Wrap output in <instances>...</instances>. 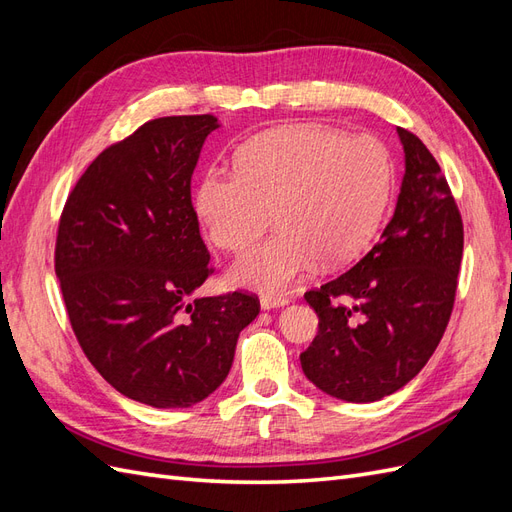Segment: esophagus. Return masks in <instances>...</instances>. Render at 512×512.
I'll list each match as a JSON object with an SVG mask.
<instances>
[{
	"label": "esophagus",
	"mask_w": 512,
	"mask_h": 512,
	"mask_svg": "<svg viewBox=\"0 0 512 512\" xmlns=\"http://www.w3.org/2000/svg\"><path fill=\"white\" fill-rule=\"evenodd\" d=\"M284 305H288V299L282 297V294H262L260 297L262 309H273V307H284Z\"/></svg>",
	"instance_id": "1"
}]
</instances>
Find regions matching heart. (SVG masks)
I'll return each mask as SVG.
<instances>
[{"label":"heart","mask_w":512,"mask_h":512,"mask_svg":"<svg viewBox=\"0 0 512 512\" xmlns=\"http://www.w3.org/2000/svg\"><path fill=\"white\" fill-rule=\"evenodd\" d=\"M237 173L211 168L194 192L209 239L243 252L271 226L280 230L232 267L237 284L284 290L322 260L339 267L374 241L393 188V160L374 136H346L314 123L275 128L245 143Z\"/></svg>","instance_id":"obj_1"}]
</instances>
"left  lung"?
Instances as JSON below:
<instances>
[{
    "instance_id": "1",
    "label": "left lung",
    "mask_w": 512,
    "mask_h": 512,
    "mask_svg": "<svg viewBox=\"0 0 512 512\" xmlns=\"http://www.w3.org/2000/svg\"><path fill=\"white\" fill-rule=\"evenodd\" d=\"M397 134L406 175L380 241L352 269L305 292L318 333L301 352L303 374L356 404L399 391L425 367L451 320L463 254L461 213L440 164L416 134Z\"/></svg>"
}]
</instances>
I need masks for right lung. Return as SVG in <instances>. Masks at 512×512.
<instances>
[{"label": "right lung", "instance_id": "right-lung-1", "mask_svg": "<svg viewBox=\"0 0 512 512\" xmlns=\"http://www.w3.org/2000/svg\"><path fill=\"white\" fill-rule=\"evenodd\" d=\"M213 115L160 117L106 147L61 211L55 273L100 376L141 404L188 408L226 380L256 294L190 297L213 273L192 173Z\"/></svg>", "mask_w": 512, "mask_h": 512}]
</instances>
